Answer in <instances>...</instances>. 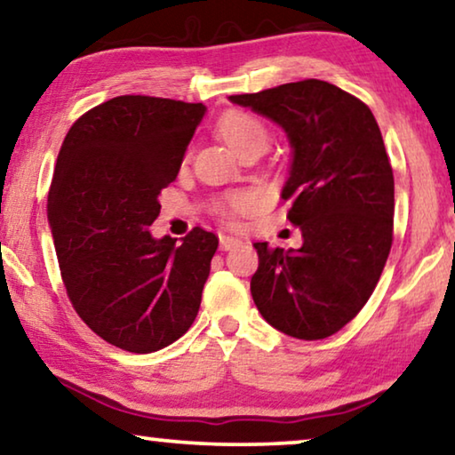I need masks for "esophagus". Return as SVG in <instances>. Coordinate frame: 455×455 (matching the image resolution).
Segmentation results:
<instances>
[{
	"instance_id": "34e87169",
	"label": "esophagus",
	"mask_w": 455,
	"mask_h": 455,
	"mask_svg": "<svg viewBox=\"0 0 455 455\" xmlns=\"http://www.w3.org/2000/svg\"><path fill=\"white\" fill-rule=\"evenodd\" d=\"M241 239H236V236H230V235H220V249L222 251H228V249H235L239 245Z\"/></svg>"
}]
</instances>
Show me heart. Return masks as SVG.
<instances>
[{
    "label": "heart",
    "instance_id": "b5f03b06",
    "mask_svg": "<svg viewBox=\"0 0 455 455\" xmlns=\"http://www.w3.org/2000/svg\"><path fill=\"white\" fill-rule=\"evenodd\" d=\"M219 132H220V137L225 139L236 153H239L241 148H245L247 145H251V142H266L267 140V132H266V128H263L261 122L255 120L253 116H249V114H243V112L227 114V116L220 120ZM257 202H259V196L257 194L239 192V194L230 196L227 206H225V212L230 214V212H239V210L255 208Z\"/></svg>",
    "mask_w": 455,
    "mask_h": 455
}]
</instances>
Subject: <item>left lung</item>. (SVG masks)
Returning <instances> with one entry per match:
<instances>
[{"label": "left lung", "instance_id": "obj_1", "mask_svg": "<svg viewBox=\"0 0 455 455\" xmlns=\"http://www.w3.org/2000/svg\"><path fill=\"white\" fill-rule=\"evenodd\" d=\"M228 100L280 124L292 147L282 198L292 202L302 247L253 243L255 307L290 337H331L368 302L392 247L395 175L378 122L362 100L321 79Z\"/></svg>", "mask_w": 455, "mask_h": 455}]
</instances>
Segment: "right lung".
Returning a JSON list of instances; mask_svg holds the SVG:
<instances>
[{"label":"right lung","instance_id":"add662e5","mask_svg":"<svg viewBox=\"0 0 455 455\" xmlns=\"http://www.w3.org/2000/svg\"><path fill=\"white\" fill-rule=\"evenodd\" d=\"M204 112L118 96L85 112L59 151L46 214L67 296L93 333L132 354L167 347L192 327L219 247L200 227L181 245L148 230Z\"/></svg>","mask_w":455,"mask_h":455}]
</instances>
